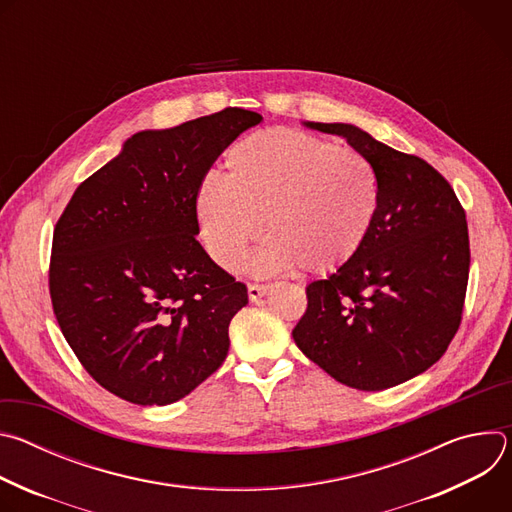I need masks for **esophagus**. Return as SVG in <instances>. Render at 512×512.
Returning <instances> with one entry per match:
<instances>
[{
  "label": "esophagus",
  "instance_id": "obj_1",
  "mask_svg": "<svg viewBox=\"0 0 512 512\" xmlns=\"http://www.w3.org/2000/svg\"><path fill=\"white\" fill-rule=\"evenodd\" d=\"M269 291V285L267 283H249L247 285V294H249V300L251 302H257L259 298H263Z\"/></svg>",
  "mask_w": 512,
  "mask_h": 512
}]
</instances>
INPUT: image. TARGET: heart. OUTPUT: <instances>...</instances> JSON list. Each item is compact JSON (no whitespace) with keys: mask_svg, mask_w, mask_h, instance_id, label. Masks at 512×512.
Listing matches in <instances>:
<instances>
[{"mask_svg":"<svg viewBox=\"0 0 512 512\" xmlns=\"http://www.w3.org/2000/svg\"><path fill=\"white\" fill-rule=\"evenodd\" d=\"M225 180L206 178L196 194L198 223L212 259L237 269L261 235L257 273L302 267L328 273L367 241L379 210L375 166L310 133L271 127L237 141Z\"/></svg>","mask_w":512,"mask_h":512,"instance_id":"1","label":"heart"}]
</instances>
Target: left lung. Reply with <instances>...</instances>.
<instances>
[{"label": "left lung", "instance_id": "1", "mask_svg": "<svg viewBox=\"0 0 512 512\" xmlns=\"http://www.w3.org/2000/svg\"><path fill=\"white\" fill-rule=\"evenodd\" d=\"M342 135L379 176V210L358 253L306 287L298 348L360 391L401 385L440 360L462 324L470 239L466 210L425 160L346 123H306Z\"/></svg>", "mask_w": 512, "mask_h": 512}]
</instances>
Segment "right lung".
Segmentation results:
<instances>
[{
	"label": "right lung",
	"instance_id": "obj_1",
	"mask_svg": "<svg viewBox=\"0 0 512 512\" xmlns=\"http://www.w3.org/2000/svg\"><path fill=\"white\" fill-rule=\"evenodd\" d=\"M261 119L227 107L139 131L60 214L48 269L52 310L85 371L109 393L168 405L225 362L247 285L196 241V194L216 158Z\"/></svg>",
	"mask_w": 512,
	"mask_h": 512
}]
</instances>
